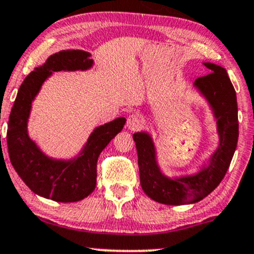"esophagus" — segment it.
<instances>
[{
	"label": "esophagus",
	"instance_id": "obj_1",
	"mask_svg": "<svg viewBox=\"0 0 254 254\" xmlns=\"http://www.w3.org/2000/svg\"><path fill=\"white\" fill-rule=\"evenodd\" d=\"M142 125H143V119L140 118L139 115L132 114L131 116H129V118H127V127L130 131H137L140 127H142Z\"/></svg>",
	"mask_w": 254,
	"mask_h": 254
}]
</instances>
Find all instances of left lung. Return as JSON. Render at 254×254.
I'll return each mask as SVG.
<instances>
[{
  "mask_svg": "<svg viewBox=\"0 0 254 254\" xmlns=\"http://www.w3.org/2000/svg\"><path fill=\"white\" fill-rule=\"evenodd\" d=\"M203 65L209 69V74L197 78L194 85L208 100L216 118L220 138L219 148L209 158L208 166L203 167L196 175L169 179L161 173L150 135L146 132L132 135L138 155L140 186L156 202L179 206L202 200L222 181L237 148L239 124L233 85L221 66L212 63H203Z\"/></svg>",
  "mask_w": 254,
  "mask_h": 254,
  "instance_id": "obj_1",
  "label": "left lung"
}]
</instances>
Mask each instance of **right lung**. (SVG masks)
<instances>
[{"label":"right lung","instance_id":"obj_1","mask_svg":"<svg viewBox=\"0 0 254 254\" xmlns=\"http://www.w3.org/2000/svg\"><path fill=\"white\" fill-rule=\"evenodd\" d=\"M90 57L87 52L74 50L51 56L21 84L9 116L7 145L14 169L35 194L58 202H75L92 193L97 183L98 157L127 122L121 117L96 127L79 156L69 161L46 156L29 138L27 122L32 102L44 81L52 72L88 69L93 65Z\"/></svg>","mask_w":254,"mask_h":254}]
</instances>
